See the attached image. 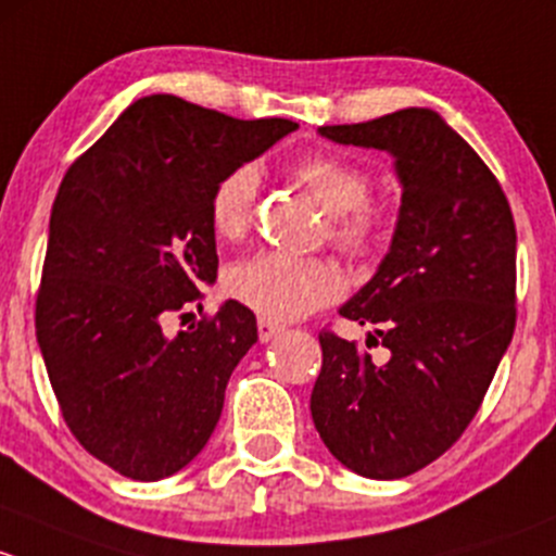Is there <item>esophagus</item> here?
I'll list each match as a JSON object with an SVG mask.
<instances>
[{
  "label": "esophagus",
  "instance_id": "obj_1",
  "mask_svg": "<svg viewBox=\"0 0 556 556\" xmlns=\"http://www.w3.org/2000/svg\"><path fill=\"white\" fill-rule=\"evenodd\" d=\"M256 329H260L262 342H270V340H276L280 331H283V326H278L276 320H270V318H260L256 320Z\"/></svg>",
  "mask_w": 556,
  "mask_h": 556
}]
</instances>
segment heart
Masks as SVG:
<instances>
[{"label":"heart","instance_id":"b5f03b06","mask_svg":"<svg viewBox=\"0 0 556 556\" xmlns=\"http://www.w3.org/2000/svg\"><path fill=\"white\" fill-rule=\"evenodd\" d=\"M294 179L329 214V232L342 249L366 251L380 232V216L364 203L369 176L356 165L331 154H311L291 168ZM260 192V176L251 165H240L222 176L211 192V225L216 236L240 238L251 225ZM342 289L334 265L313 256L260 251L238 262L227 278V291L270 320H296L334 300Z\"/></svg>","mask_w":556,"mask_h":556}]
</instances>
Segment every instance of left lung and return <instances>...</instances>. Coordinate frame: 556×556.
<instances>
[{
    "label": "left lung",
    "mask_w": 556,
    "mask_h": 556,
    "mask_svg": "<svg viewBox=\"0 0 556 556\" xmlns=\"http://www.w3.org/2000/svg\"><path fill=\"white\" fill-rule=\"evenodd\" d=\"M324 139L393 157L402 205L391 245L342 318L371 324L388 362L324 331L311 396L331 455L366 479L437 460L477 415L514 334L517 230L492 170L433 109H399Z\"/></svg>",
    "instance_id": "8db88e82"
}]
</instances>
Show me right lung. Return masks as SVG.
<instances>
[{"mask_svg":"<svg viewBox=\"0 0 556 556\" xmlns=\"http://www.w3.org/2000/svg\"><path fill=\"white\" fill-rule=\"evenodd\" d=\"M296 128L144 96L61 181L37 342L66 426L123 477L181 471L219 422L227 380L260 340L254 313L227 300L176 337L165 318L216 280L214 187Z\"/></svg>","mask_w":556,"mask_h":556,"instance_id":"1","label":"right lung"}]
</instances>
